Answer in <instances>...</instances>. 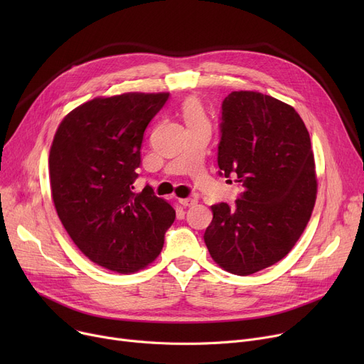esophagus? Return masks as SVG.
I'll return each instance as SVG.
<instances>
[{
    "label": "esophagus",
    "mask_w": 364,
    "mask_h": 364,
    "mask_svg": "<svg viewBox=\"0 0 364 364\" xmlns=\"http://www.w3.org/2000/svg\"><path fill=\"white\" fill-rule=\"evenodd\" d=\"M178 202L183 205V206H193V205H196V199H193V198H184V199H178Z\"/></svg>",
    "instance_id": "1"
}]
</instances>
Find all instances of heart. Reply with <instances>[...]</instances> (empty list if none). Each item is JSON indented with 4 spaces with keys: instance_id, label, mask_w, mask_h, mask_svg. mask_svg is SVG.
Segmentation results:
<instances>
[{
    "instance_id": "obj_1",
    "label": "heart",
    "mask_w": 364,
    "mask_h": 364,
    "mask_svg": "<svg viewBox=\"0 0 364 364\" xmlns=\"http://www.w3.org/2000/svg\"><path fill=\"white\" fill-rule=\"evenodd\" d=\"M181 114H183V119H184L187 127H193V125H199V124H208L203 107L195 99H188V100L184 102V105L181 107Z\"/></svg>"
}]
</instances>
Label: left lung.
I'll list each match as a JSON object with an SVG mask.
<instances>
[{
  "mask_svg": "<svg viewBox=\"0 0 364 364\" xmlns=\"http://www.w3.org/2000/svg\"><path fill=\"white\" fill-rule=\"evenodd\" d=\"M220 121L218 172L235 176L243 192L232 206H211L203 239L221 269L250 276L288 255L311 217L310 134L292 106L257 91L228 94Z\"/></svg>",
  "mask_w": 364,
  "mask_h": 364,
  "instance_id": "obj_1",
  "label": "left lung"
}]
</instances>
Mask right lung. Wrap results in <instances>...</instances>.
<instances>
[{"label": "right lung", "instance_id": "add662e5", "mask_svg": "<svg viewBox=\"0 0 364 364\" xmlns=\"http://www.w3.org/2000/svg\"><path fill=\"white\" fill-rule=\"evenodd\" d=\"M168 92H127L73 109L55 131L51 196L68 235L92 262L134 273L161 254L176 211L147 184L134 192L144 131Z\"/></svg>", "mask_w": 364, "mask_h": 364}]
</instances>
